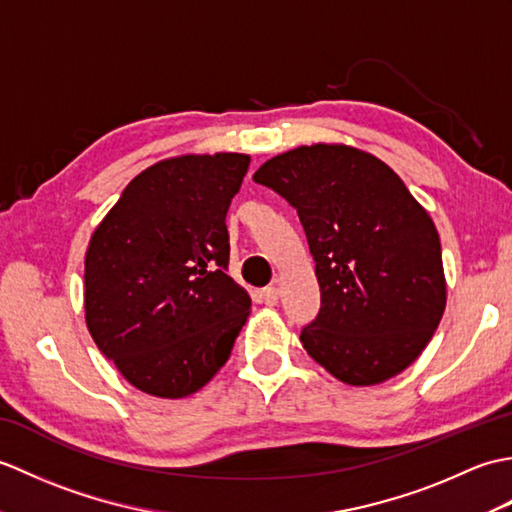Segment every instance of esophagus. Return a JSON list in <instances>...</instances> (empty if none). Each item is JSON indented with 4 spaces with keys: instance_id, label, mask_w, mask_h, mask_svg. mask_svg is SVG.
<instances>
[{
    "instance_id": "34e87169",
    "label": "esophagus",
    "mask_w": 512,
    "mask_h": 512,
    "mask_svg": "<svg viewBox=\"0 0 512 512\" xmlns=\"http://www.w3.org/2000/svg\"><path fill=\"white\" fill-rule=\"evenodd\" d=\"M262 301L266 303V306H277L279 301V290L277 286H268L262 290Z\"/></svg>"
}]
</instances>
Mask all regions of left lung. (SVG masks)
Segmentation results:
<instances>
[{"instance_id": "8db88e82", "label": "left lung", "mask_w": 512, "mask_h": 512, "mask_svg": "<svg viewBox=\"0 0 512 512\" xmlns=\"http://www.w3.org/2000/svg\"><path fill=\"white\" fill-rule=\"evenodd\" d=\"M253 180L295 206L317 262L321 310L301 332L306 352L352 387L405 372L447 308L427 209L383 160L343 143L284 151Z\"/></svg>"}]
</instances>
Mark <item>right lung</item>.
Masks as SVG:
<instances>
[{
  "label": "right lung",
  "instance_id": "obj_1",
  "mask_svg": "<svg viewBox=\"0 0 512 512\" xmlns=\"http://www.w3.org/2000/svg\"><path fill=\"white\" fill-rule=\"evenodd\" d=\"M248 154H184L127 184L85 250V325L129 385L187 398L220 372L250 314L226 275V211Z\"/></svg>",
  "mask_w": 512,
  "mask_h": 512
}]
</instances>
